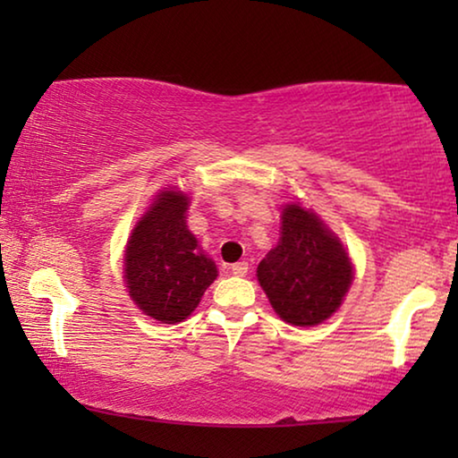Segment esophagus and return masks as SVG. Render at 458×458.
Masks as SVG:
<instances>
[{
  "mask_svg": "<svg viewBox=\"0 0 458 458\" xmlns=\"http://www.w3.org/2000/svg\"><path fill=\"white\" fill-rule=\"evenodd\" d=\"M248 262L246 260H240L235 262V265H231V271H233V275H237V277H243V275H248Z\"/></svg>",
  "mask_w": 458,
  "mask_h": 458,
  "instance_id": "34e87169",
  "label": "esophagus"
}]
</instances>
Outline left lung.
Masks as SVG:
<instances>
[{"label": "left lung", "instance_id": "obj_1", "mask_svg": "<svg viewBox=\"0 0 458 458\" xmlns=\"http://www.w3.org/2000/svg\"><path fill=\"white\" fill-rule=\"evenodd\" d=\"M256 275L275 312L298 327L327 321L354 279L342 242L300 202L281 212L279 243L260 260Z\"/></svg>", "mask_w": 458, "mask_h": 458}]
</instances>
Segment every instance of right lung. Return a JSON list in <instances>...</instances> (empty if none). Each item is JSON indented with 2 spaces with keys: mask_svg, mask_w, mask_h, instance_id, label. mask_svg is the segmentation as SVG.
I'll list each match as a JSON object with an SVG mask.
<instances>
[{
  "mask_svg": "<svg viewBox=\"0 0 458 458\" xmlns=\"http://www.w3.org/2000/svg\"><path fill=\"white\" fill-rule=\"evenodd\" d=\"M190 198L160 191L133 227L124 250V284L140 310L160 323H181L198 309L216 265L187 229Z\"/></svg>",
  "mask_w": 458,
  "mask_h": 458,
  "instance_id": "obj_1",
  "label": "right lung"
}]
</instances>
